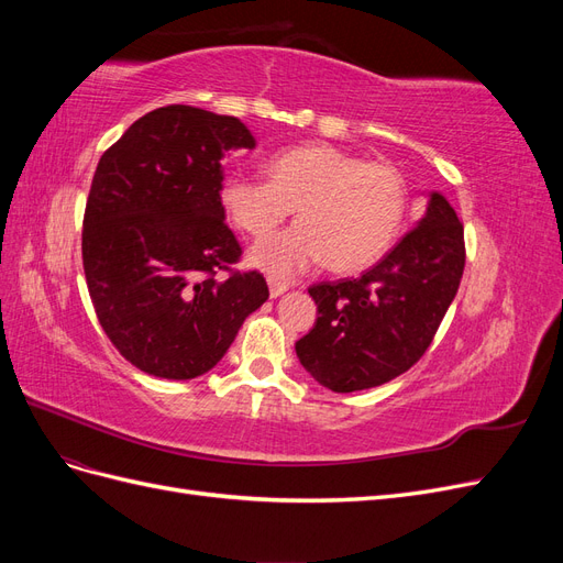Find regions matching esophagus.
I'll use <instances>...</instances> for the list:
<instances>
[{"label": "esophagus", "mask_w": 563, "mask_h": 563, "mask_svg": "<svg viewBox=\"0 0 563 563\" xmlns=\"http://www.w3.org/2000/svg\"><path fill=\"white\" fill-rule=\"evenodd\" d=\"M267 286H269V296H272V298H279L282 294L288 291V284H286V282H279V279H275V277L267 279Z\"/></svg>", "instance_id": "34e87169"}]
</instances>
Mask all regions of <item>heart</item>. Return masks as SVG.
Segmentation results:
<instances>
[{
	"instance_id": "obj_1",
	"label": "heart",
	"mask_w": 563,
	"mask_h": 563,
	"mask_svg": "<svg viewBox=\"0 0 563 563\" xmlns=\"http://www.w3.org/2000/svg\"><path fill=\"white\" fill-rule=\"evenodd\" d=\"M267 176L232 174L220 187V203L253 240H263L296 209L300 223L251 251V263L269 275L296 277L323 261L335 272L364 269L401 234L408 183L395 164L310 143L272 155Z\"/></svg>"
}]
</instances>
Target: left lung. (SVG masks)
<instances>
[{"label": "left lung", "instance_id": "obj_1", "mask_svg": "<svg viewBox=\"0 0 563 563\" xmlns=\"http://www.w3.org/2000/svg\"><path fill=\"white\" fill-rule=\"evenodd\" d=\"M463 269V223L432 192L428 213L378 265L356 279L308 288L319 317L296 343L300 364L333 391L378 387L401 376L432 345Z\"/></svg>", "mask_w": 563, "mask_h": 563}]
</instances>
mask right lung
I'll return each instance as SVG.
<instances>
[{"mask_svg": "<svg viewBox=\"0 0 563 563\" xmlns=\"http://www.w3.org/2000/svg\"><path fill=\"white\" fill-rule=\"evenodd\" d=\"M253 145L236 117L166 106L133 122L96 166L84 275L110 343L150 376L211 371L269 296L258 269L232 267L242 246L220 203V159Z\"/></svg>", "mask_w": 563, "mask_h": 563, "instance_id": "add662e5", "label": "right lung"}]
</instances>
